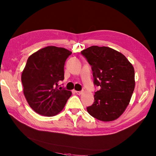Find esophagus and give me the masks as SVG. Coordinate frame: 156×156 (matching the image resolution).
I'll return each mask as SVG.
<instances>
[{
  "label": "esophagus",
  "mask_w": 156,
  "mask_h": 156,
  "mask_svg": "<svg viewBox=\"0 0 156 156\" xmlns=\"http://www.w3.org/2000/svg\"><path fill=\"white\" fill-rule=\"evenodd\" d=\"M82 92H83L82 91H76V93L78 95H80Z\"/></svg>",
  "instance_id": "esophagus-1"
}]
</instances>
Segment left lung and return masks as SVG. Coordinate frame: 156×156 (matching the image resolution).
<instances>
[{"mask_svg":"<svg viewBox=\"0 0 156 156\" xmlns=\"http://www.w3.org/2000/svg\"><path fill=\"white\" fill-rule=\"evenodd\" d=\"M91 66L94 102L87 111L102 121H111L123 113L135 88V71L125 56L108 47L91 46L81 51Z\"/></svg>","mask_w":156,"mask_h":156,"instance_id":"left-lung-1","label":"left lung"}]
</instances>
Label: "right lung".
<instances>
[{
  "instance_id": "1",
  "label": "right lung",
  "mask_w": 156,
  "mask_h": 156,
  "mask_svg": "<svg viewBox=\"0 0 156 156\" xmlns=\"http://www.w3.org/2000/svg\"><path fill=\"white\" fill-rule=\"evenodd\" d=\"M72 51L48 46L29 56L21 76L23 93L28 104L37 113L52 117L64 108L72 95L59 90L58 83L64 79V65Z\"/></svg>"
}]
</instances>
